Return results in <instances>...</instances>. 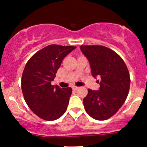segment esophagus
I'll use <instances>...</instances> for the list:
<instances>
[{"mask_svg":"<svg viewBox=\"0 0 147 147\" xmlns=\"http://www.w3.org/2000/svg\"><path fill=\"white\" fill-rule=\"evenodd\" d=\"M78 89V86H72V89H73V90H77Z\"/></svg>","mask_w":147,"mask_h":147,"instance_id":"esophagus-1","label":"esophagus"}]
</instances>
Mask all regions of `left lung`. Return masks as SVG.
<instances>
[{"mask_svg": "<svg viewBox=\"0 0 147 147\" xmlns=\"http://www.w3.org/2000/svg\"><path fill=\"white\" fill-rule=\"evenodd\" d=\"M80 49L89 61L92 76L101 78L98 90H88L83 99L84 109L94 119L107 120L125 101L130 85L129 71L123 60L109 48L81 46Z\"/></svg>", "mask_w": 147, "mask_h": 147, "instance_id": "1", "label": "left lung"}]
</instances>
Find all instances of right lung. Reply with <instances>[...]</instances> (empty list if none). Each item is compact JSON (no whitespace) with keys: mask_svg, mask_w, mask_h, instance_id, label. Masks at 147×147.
<instances>
[{"mask_svg":"<svg viewBox=\"0 0 147 147\" xmlns=\"http://www.w3.org/2000/svg\"><path fill=\"white\" fill-rule=\"evenodd\" d=\"M75 46H47L36 52L26 64L22 77V91L29 108L39 118L55 120L66 111L72 88L51 85L65 57Z\"/></svg>","mask_w":147,"mask_h":147,"instance_id":"right-lung-1","label":"right lung"}]
</instances>
